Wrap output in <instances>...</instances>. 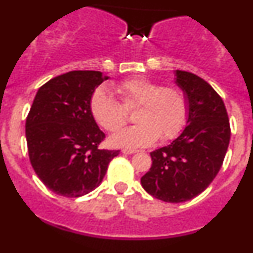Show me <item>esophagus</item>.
Here are the masks:
<instances>
[{
	"instance_id": "1",
	"label": "esophagus",
	"mask_w": 253,
	"mask_h": 253,
	"mask_svg": "<svg viewBox=\"0 0 253 253\" xmlns=\"http://www.w3.org/2000/svg\"><path fill=\"white\" fill-rule=\"evenodd\" d=\"M122 153H124V154H136V153H138V150H136V149H122Z\"/></svg>"
}]
</instances>
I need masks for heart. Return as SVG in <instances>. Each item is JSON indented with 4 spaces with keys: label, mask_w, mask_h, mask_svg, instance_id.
Instances as JSON below:
<instances>
[{
    "label": "heart",
    "mask_w": 253,
    "mask_h": 253,
    "mask_svg": "<svg viewBox=\"0 0 253 253\" xmlns=\"http://www.w3.org/2000/svg\"><path fill=\"white\" fill-rule=\"evenodd\" d=\"M121 105L106 89L98 88L91 95L89 109L94 121L106 131H116L125 124L124 109L136 106L133 126L120 129L109 138L112 147L139 148L174 138L187 117V100L176 86H162L145 77L126 79L114 86Z\"/></svg>",
    "instance_id": "b5f03b06"
}]
</instances>
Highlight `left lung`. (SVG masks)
<instances>
[{
	"instance_id": "obj_1",
	"label": "left lung",
	"mask_w": 253,
	"mask_h": 253,
	"mask_svg": "<svg viewBox=\"0 0 253 253\" xmlns=\"http://www.w3.org/2000/svg\"><path fill=\"white\" fill-rule=\"evenodd\" d=\"M175 83L187 100L186 127L170 144L150 153L142 187L169 203L190 201L211 185L230 142L228 112L220 96L193 73L176 70Z\"/></svg>"
}]
</instances>
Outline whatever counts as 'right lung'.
<instances>
[{"label":"right lung","instance_id":"right-lung-1","mask_svg":"<svg viewBox=\"0 0 253 253\" xmlns=\"http://www.w3.org/2000/svg\"><path fill=\"white\" fill-rule=\"evenodd\" d=\"M109 79L99 71H71L40 86L25 122L28 153L35 174L63 197H81L103 181L120 150L99 149L105 134L89 101Z\"/></svg>","mask_w":253,"mask_h":253}]
</instances>
